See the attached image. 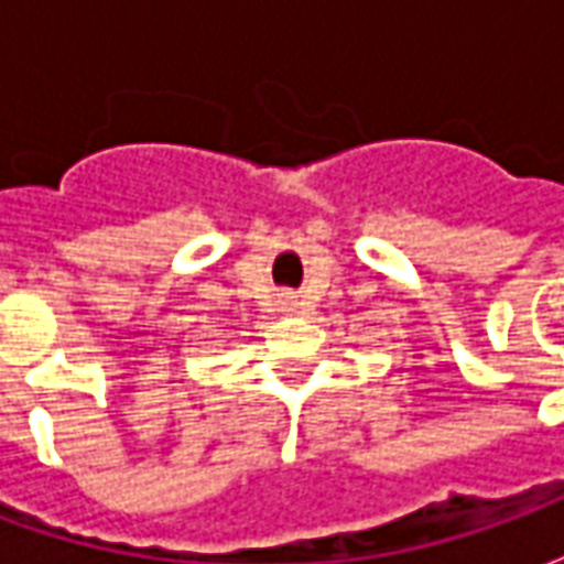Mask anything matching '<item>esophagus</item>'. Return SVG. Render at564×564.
<instances>
[{"label": "esophagus", "instance_id": "esophagus-1", "mask_svg": "<svg viewBox=\"0 0 564 564\" xmlns=\"http://www.w3.org/2000/svg\"><path fill=\"white\" fill-rule=\"evenodd\" d=\"M299 305H302V302H299L295 295H283V299H281V307H283V311H286V314H293V311H299Z\"/></svg>", "mask_w": 564, "mask_h": 564}]
</instances>
